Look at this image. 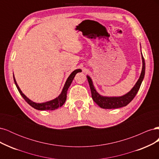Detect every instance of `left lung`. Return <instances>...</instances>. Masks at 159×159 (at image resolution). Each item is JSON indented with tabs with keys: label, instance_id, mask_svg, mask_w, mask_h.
Masks as SVG:
<instances>
[{
	"label": "left lung",
	"instance_id": "left-lung-1",
	"mask_svg": "<svg viewBox=\"0 0 159 159\" xmlns=\"http://www.w3.org/2000/svg\"><path fill=\"white\" fill-rule=\"evenodd\" d=\"M142 61H143V68L142 71L139 79L137 81L136 84L134 85L132 89L128 92L127 94L124 95L121 97H103L100 95L97 91H96L91 79L88 75L87 78L89 84V87L91 92V97L93 100L97 103L100 107L103 109H116L125 107L127 105L133 98L135 97L139 88L141 87L142 81L143 80L144 76L145 73V62L144 57L142 55Z\"/></svg>",
	"mask_w": 159,
	"mask_h": 159
}]
</instances>
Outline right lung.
Here are the masks:
<instances>
[{"instance_id":"1","label":"right lung","mask_w":159,"mask_h":159,"mask_svg":"<svg viewBox=\"0 0 159 159\" xmlns=\"http://www.w3.org/2000/svg\"><path fill=\"white\" fill-rule=\"evenodd\" d=\"M81 70L80 69L78 70H74L72 73L70 75V76L68 77V78L67 79L66 82L64 86V88L62 89L61 93H60V95L58 96V97L56 98V99H53L50 101V102H47L45 103H36L32 102L31 100H30L28 98H26V96L22 93V92L21 91V90L19 88L18 85L16 83V80L14 78V76L13 75V78H14V83H15V85L16 86V88L19 91V93H20V95H22V97L25 99V100L26 102L29 104L30 106H32V107H34L36 109L38 110H55L56 109H57L60 107H61L62 105L64 104V103L66 102V100L67 98V91H68V89L69 88V87L70 86L72 81H73L74 77L75 75V74L78 72H81Z\"/></svg>"}]
</instances>
